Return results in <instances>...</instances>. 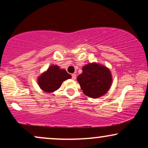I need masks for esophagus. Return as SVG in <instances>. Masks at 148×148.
Returning <instances> with one entry per match:
<instances>
[{
  "label": "esophagus",
  "mask_w": 148,
  "mask_h": 148,
  "mask_svg": "<svg viewBox=\"0 0 148 148\" xmlns=\"http://www.w3.org/2000/svg\"><path fill=\"white\" fill-rule=\"evenodd\" d=\"M71 77H72L73 79H76V75L75 74V73L72 74V75H71Z\"/></svg>",
  "instance_id": "esophagus-1"
}]
</instances>
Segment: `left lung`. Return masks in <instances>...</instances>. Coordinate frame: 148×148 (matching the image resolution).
<instances>
[{"mask_svg": "<svg viewBox=\"0 0 148 148\" xmlns=\"http://www.w3.org/2000/svg\"><path fill=\"white\" fill-rule=\"evenodd\" d=\"M77 82L86 96L98 98L108 92L112 83V76L108 69L96 63L88 64L82 69Z\"/></svg>", "mask_w": 148, "mask_h": 148, "instance_id": "obj_1", "label": "left lung"}]
</instances>
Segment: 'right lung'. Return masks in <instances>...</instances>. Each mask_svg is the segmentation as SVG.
<instances>
[{"label": "right lung", "mask_w": 148, "mask_h": 148, "mask_svg": "<svg viewBox=\"0 0 148 148\" xmlns=\"http://www.w3.org/2000/svg\"><path fill=\"white\" fill-rule=\"evenodd\" d=\"M71 78L64 69H60L59 66L52 65L38 79V84L46 92H52L58 90L64 80Z\"/></svg>", "instance_id": "obj_1"}]
</instances>
